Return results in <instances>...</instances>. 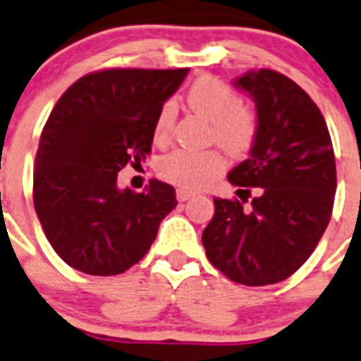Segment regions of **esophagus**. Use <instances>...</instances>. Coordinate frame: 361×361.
<instances>
[{"label": "esophagus", "mask_w": 361, "mask_h": 361, "mask_svg": "<svg viewBox=\"0 0 361 361\" xmlns=\"http://www.w3.org/2000/svg\"><path fill=\"white\" fill-rule=\"evenodd\" d=\"M176 198H178V202H187V200L192 198V192H189V190H183V189H178L176 190Z\"/></svg>", "instance_id": "obj_1"}]
</instances>
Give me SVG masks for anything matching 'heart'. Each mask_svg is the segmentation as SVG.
Masks as SVG:
<instances>
[{"label": "heart", "instance_id": "1", "mask_svg": "<svg viewBox=\"0 0 361 361\" xmlns=\"http://www.w3.org/2000/svg\"><path fill=\"white\" fill-rule=\"evenodd\" d=\"M187 102L195 111L211 121V141L224 147L233 156L246 154L257 139L259 119L247 106L240 104V97L214 77H202L187 92ZM176 121L174 102L166 101L159 108L154 123V137L166 141ZM226 169V159L218 150L190 152L172 150L157 163L159 178L183 190H198L209 185Z\"/></svg>", "mask_w": 361, "mask_h": 361}]
</instances>
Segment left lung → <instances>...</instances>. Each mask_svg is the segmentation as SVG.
I'll return each mask as SVG.
<instances>
[{"instance_id":"obj_1","label":"left lung","mask_w":361,"mask_h":361,"mask_svg":"<svg viewBox=\"0 0 361 361\" xmlns=\"http://www.w3.org/2000/svg\"><path fill=\"white\" fill-rule=\"evenodd\" d=\"M235 86L255 101L259 132L250 157L227 176L240 200L214 198L202 242L226 277L264 286L295 274L323 237L336 195L334 148L319 108L292 78L259 69ZM251 186L256 198L246 206Z\"/></svg>"}]
</instances>
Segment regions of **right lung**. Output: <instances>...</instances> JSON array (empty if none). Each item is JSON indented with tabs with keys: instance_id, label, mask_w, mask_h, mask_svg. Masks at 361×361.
I'll return each mask as SVG.
<instances>
[{
	"instance_id": "1",
	"label": "right lung",
	"mask_w": 361,
	"mask_h": 361,
	"mask_svg": "<svg viewBox=\"0 0 361 361\" xmlns=\"http://www.w3.org/2000/svg\"><path fill=\"white\" fill-rule=\"evenodd\" d=\"M189 69L111 68L63 92L40 135L32 200L56 255L87 275H117L147 255L174 187L150 180L143 192L117 187V172L152 150L163 102Z\"/></svg>"
}]
</instances>
